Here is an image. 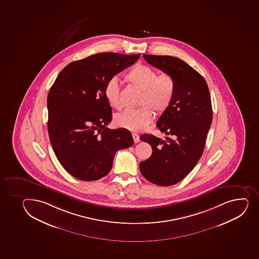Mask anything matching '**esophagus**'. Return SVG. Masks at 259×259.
Instances as JSON below:
<instances>
[{"mask_svg": "<svg viewBox=\"0 0 259 259\" xmlns=\"http://www.w3.org/2000/svg\"><path fill=\"white\" fill-rule=\"evenodd\" d=\"M133 138H134V141L135 144H138L139 141H140V139H139V136L138 135V134H135V133H134L133 134Z\"/></svg>", "mask_w": 259, "mask_h": 259, "instance_id": "obj_1", "label": "esophagus"}]
</instances>
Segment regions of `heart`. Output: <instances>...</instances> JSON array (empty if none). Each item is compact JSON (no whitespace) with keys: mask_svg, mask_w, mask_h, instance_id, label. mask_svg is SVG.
I'll return each mask as SVG.
<instances>
[{"mask_svg":"<svg viewBox=\"0 0 259 259\" xmlns=\"http://www.w3.org/2000/svg\"><path fill=\"white\" fill-rule=\"evenodd\" d=\"M127 82L141 90L136 109H127L116 115V125L133 132L143 131L151 122L154 113L162 114L171 105L176 92V82L169 74L157 73L148 65L139 64L125 75ZM120 85L117 78H110L104 88V95L110 106L121 107Z\"/></svg>","mask_w":259,"mask_h":259,"instance_id":"1","label":"heart"}]
</instances>
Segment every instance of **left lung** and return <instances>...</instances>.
<instances>
[{
  "label": "left lung",
  "mask_w": 259,
  "mask_h": 259,
  "mask_svg": "<svg viewBox=\"0 0 259 259\" xmlns=\"http://www.w3.org/2000/svg\"><path fill=\"white\" fill-rule=\"evenodd\" d=\"M150 65L171 75L176 82L174 100L156 126L165 140L144 134L141 141L152 147V155L139 164L142 175L152 184L170 186L192 171L205 148L212 120L211 97L205 79L182 59L144 54Z\"/></svg>",
  "instance_id": "left-lung-1"
}]
</instances>
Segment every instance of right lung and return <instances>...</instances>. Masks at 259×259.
Here are the masks:
<instances>
[{
  "label": "right lung",
  "instance_id": "1",
  "mask_svg": "<svg viewBox=\"0 0 259 259\" xmlns=\"http://www.w3.org/2000/svg\"><path fill=\"white\" fill-rule=\"evenodd\" d=\"M140 54L102 53L74 61L59 73L48 96V134L62 166L82 181L106 176L118 150L131 147L125 128L109 129L108 80L131 66Z\"/></svg>",
  "mask_w": 259,
  "mask_h": 259
}]
</instances>
